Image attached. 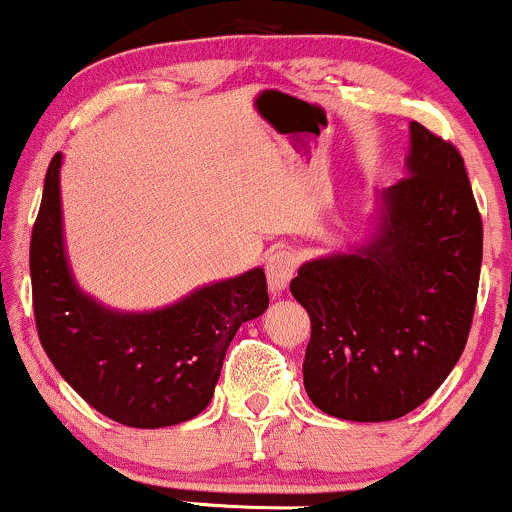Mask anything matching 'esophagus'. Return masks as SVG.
Segmentation results:
<instances>
[{"mask_svg": "<svg viewBox=\"0 0 512 512\" xmlns=\"http://www.w3.org/2000/svg\"><path fill=\"white\" fill-rule=\"evenodd\" d=\"M296 267H299V257H296L294 250H286V247H279V250L269 252L265 260L267 269V282L272 294H279L289 286L291 277H294Z\"/></svg>", "mask_w": 512, "mask_h": 512, "instance_id": "34e87169", "label": "esophagus"}]
</instances>
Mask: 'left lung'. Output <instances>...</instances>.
Wrapping results in <instances>:
<instances>
[{
	"label": "left lung",
	"mask_w": 512,
	"mask_h": 512,
	"mask_svg": "<svg viewBox=\"0 0 512 512\" xmlns=\"http://www.w3.org/2000/svg\"><path fill=\"white\" fill-rule=\"evenodd\" d=\"M408 177L381 192L372 238L299 267L311 316L303 386L323 413L396 420L462 357L479 291L484 226L452 143L411 123Z\"/></svg>",
	"instance_id": "1"
}]
</instances>
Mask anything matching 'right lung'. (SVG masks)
Returning a JSON list of instances; mask_svg holds the SVG:
<instances>
[{
    "instance_id": "add662e5",
    "label": "right lung",
    "mask_w": 512,
    "mask_h": 512,
    "mask_svg": "<svg viewBox=\"0 0 512 512\" xmlns=\"http://www.w3.org/2000/svg\"><path fill=\"white\" fill-rule=\"evenodd\" d=\"M63 153L50 160L31 233L33 316L60 376L101 415L128 428H167L211 403L230 340L269 306L260 267L184 296L123 313L77 286L67 265L60 206Z\"/></svg>"
}]
</instances>
